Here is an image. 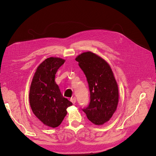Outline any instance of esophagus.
I'll list each match as a JSON object with an SVG mask.
<instances>
[{
  "instance_id": "1",
  "label": "esophagus",
  "mask_w": 156,
  "mask_h": 156,
  "mask_svg": "<svg viewBox=\"0 0 156 156\" xmlns=\"http://www.w3.org/2000/svg\"><path fill=\"white\" fill-rule=\"evenodd\" d=\"M76 98H75V97L71 98V101L73 103V104H74V103H76Z\"/></svg>"
}]
</instances>
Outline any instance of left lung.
I'll return each instance as SVG.
<instances>
[{
    "label": "left lung",
    "mask_w": 156,
    "mask_h": 156,
    "mask_svg": "<svg viewBox=\"0 0 156 156\" xmlns=\"http://www.w3.org/2000/svg\"><path fill=\"white\" fill-rule=\"evenodd\" d=\"M75 60L87 78L90 90V103L82 111L93 123L104 124L112 118L118 103V87L112 69L105 60L90 51Z\"/></svg>",
    "instance_id": "8db88e82"
}]
</instances>
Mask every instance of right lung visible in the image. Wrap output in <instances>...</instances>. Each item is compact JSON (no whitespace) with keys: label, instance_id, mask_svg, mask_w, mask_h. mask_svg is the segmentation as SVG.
Returning a JSON list of instances; mask_svg holds the SVG:
<instances>
[{"label":"right lung","instance_id":"right-lung-1","mask_svg":"<svg viewBox=\"0 0 156 156\" xmlns=\"http://www.w3.org/2000/svg\"><path fill=\"white\" fill-rule=\"evenodd\" d=\"M65 62L60 58L50 57L37 67L30 90V103L33 114L45 125L58 126L73 103L63 97L55 81V74Z\"/></svg>","mask_w":156,"mask_h":156}]
</instances>
